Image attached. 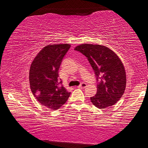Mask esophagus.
I'll return each mask as SVG.
<instances>
[{
  "label": "esophagus",
  "instance_id": "34e87169",
  "mask_svg": "<svg viewBox=\"0 0 148 148\" xmlns=\"http://www.w3.org/2000/svg\"><path fill=\"white\" fill-rule=\"evenodd\" d=\"M86 86H87V84H86V83H82V84H81L80 86H78V87L79 88H82V89H83V88H85L86 87Z\"/></svg>",
  "mask_w": 148,
  "mask_h": 148
}]
</instances>
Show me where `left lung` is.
<instances>
[{
  "label": "left lung",
  "mask_w": 148,
  "mask_h": 148,
  "mask_svg": "<svg viewBox=\"0 0 148 148\" xmlns=\"http://www.w3.org/2000/svg\"><path fill=\"white\" fill-rule=\"evenodd\" d=\"M88 58L97 77V92L90 101L96 107L105 109L116 103L126 88L123 64L113 50L105 45L83 43L74 48Z\"/></svg>",
  "instance_id": "obj_1"
}]
</instances>
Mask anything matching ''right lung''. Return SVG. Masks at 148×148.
Listing matches in <instances>:
<instances>
[{
    "label": "right lung",
    "mask_w": 148,
    "mask_h": 148,
    "mask_svg": "<svg viewBox=\"0 0 148 148\" xmlns=\"http://www.w3.org/2000/svg\"><path fill=\"white\" fill-rule=\"evenodd\" d=\"M71 45L68 43L47 45L37 54L29 70L33 95L41 105L57 110L66 103L70 92L59 86L58 70L64 56Z\"/></svg>",
    "instance_id": "add662e5"
}]
</instances>
